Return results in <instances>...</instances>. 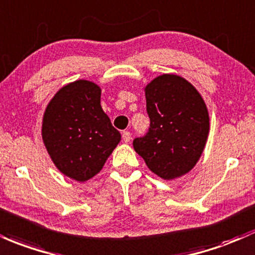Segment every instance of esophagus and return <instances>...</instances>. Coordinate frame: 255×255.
Returning <instances> with one entry per match:
<instances>
[{"mask_svg":"<svg viewBox=\"0 0 255 255\" xmlns=\"http://www.w3.org/2000/svg\"><path fill=\"white\" fill-rule=\"evenodd\" d=\"M122 138L125 142H129L130 139H132V134L128 132V130H125V132L122 133Z\"/></svg>","mask_w":255,"mask_h":255,"instance_id":"obj_1","label":"esophagus"}]
</instances>
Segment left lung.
<instances>
[{"instance_id": "1", "label": "left lung", "mask_w": 255, "mask_h": 255, "mask_svg": "<svg viewBox=\"0 0 255 255\" xmlns=\"http://www.w3.org/2000/svg\"><path fill=\"white\" fill-rule=\"evenodd\" d=\"M149 132L134 139L135 152L164 180L185 175L200 159L209 133L208 109L200 92L175 74L155 77L144 87Z\"/></svg>"}]
</instances>
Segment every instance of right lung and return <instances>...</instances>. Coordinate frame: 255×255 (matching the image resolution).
Masks as SVG:
<instances>
[{
	"mask_svg": "<svg viewBox=\"0 0 255 255\" xmlns=\"http://www.w3.org/2000/svg\"><path fill=\"white\" fill-rule=\"evenodd\" d=\"M102 88L88 80L63 86L42 119V140L60 173L85 183L97 175L121 141L100 105Z\"/></svg>",
	"mask_w": 255,
	"mask_h": 255,
	"instance_id": "right-lung-1",
	"label": "right lung"
}]
</instances>
